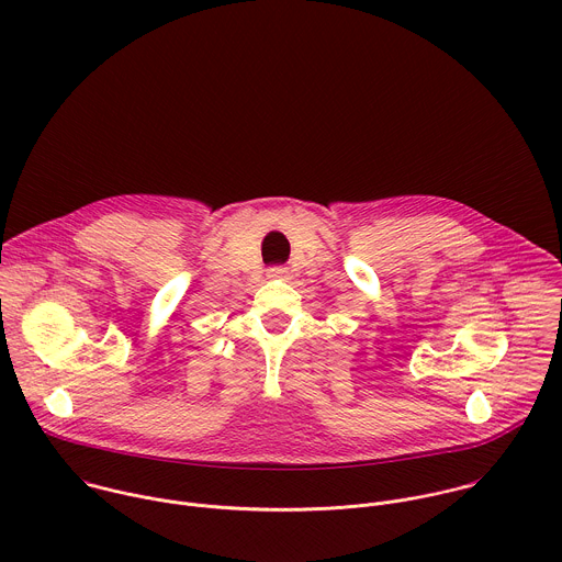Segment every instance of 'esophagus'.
<instances>
[{
    "instance_id": "34e87169",
    "label": "esophagus",
    "mask_w": 562,
    "mask_h": 562,
    "mask_svg": "<svg viewBox=\"0 0 562 562\" xmlns=\"http://www.w3.org/2000/svg\"><path fill=\"white\" fill-rule=\"evenodd\" d=\"M286 273H289V271H286L284 267H273V269H269V276H271V278H286Z\"/></svg>"
}]
</instances>
